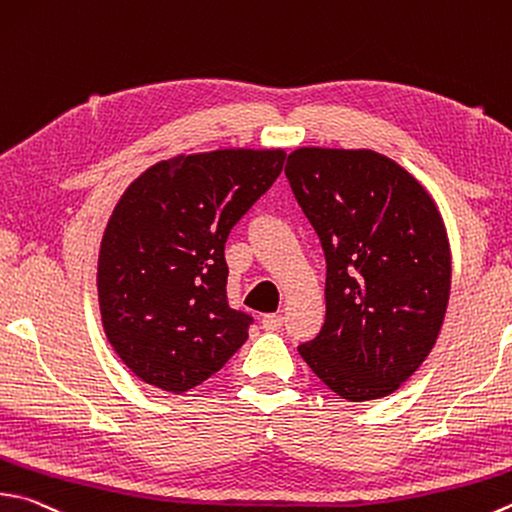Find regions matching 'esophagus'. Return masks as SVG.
Wrapping results in <instances>:
<instances>
[{"instance_id": "1", "label": "esophagus", "mask_w": 512, "mask_h": 512, "mask_svg": "<svg viewBox=\"0 0 512 512\" xmlns=\"http://www.w3.org/2000/svg\"><path fill=\"white\" fill-rule=\"evenodd\" d=\"M282 324H284V318H282L280 313H268V315H264V318H262V327L266 331H280Z\"/></svg>"}]
</instances>
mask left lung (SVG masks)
<instances>
[{
    "mask_svg": "<svg viewBox=\"0 0 512 512\" xmlns=\"http://www.w3.org/2000/svg\"><path fill=\"white\" fill-rule=\"evenodd\" d=\"M284 172L327 259V315L297 351L347 401L394 394L432 351L448 309L441 212L405 167L374 150L300 147Z\"/></svg>",
    "mask_w": 512,
    "mask_h": 512,
    "instance_id": "8db88e82",
    "label": "left lung"
}]
</instances>
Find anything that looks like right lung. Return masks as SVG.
Masks as SVG:
<instances>
[{"label": "right lung", "mask_w": 512, "mask_h": 512, "mask_svg": "<svg viewBox=\"0 0 512 512\" xmlns=\"http://www.w3.org/2000/svg\"><path fill=\"white\" fill-rule=\"evenodd\" d=\"M284 150H215L156 163L123 192L98 253L109 345L147 385L183 394L226 365L253 318L228 306L232 226L271 188Z\"/></svg>", "instance_id": "add662e5"}]
</instances>
